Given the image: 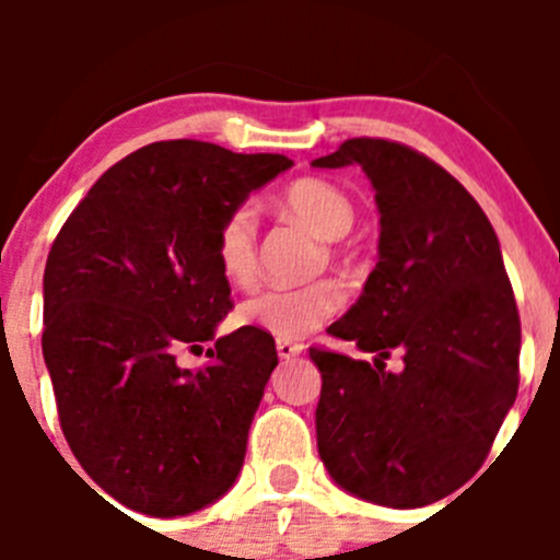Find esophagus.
Returning <instances> with one entry per match:
<instances>
[{
	"instance_id": "1",
	"label": "esophagus",
	"mask_w": 560,
	"mask_h": 560,
	"mask_svg": "<svg viewBox=\"0 0 560 560\" xmlns=\"http://www.w3.org/2000/svg\"><path fill=\"white\" fill-rule=\"evenodd\" d=\"M276 352H279L281 360H292V358H298V354H303V343L279 338V341H276Z\"/></svg>"
}]
</instances>
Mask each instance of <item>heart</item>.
Returning <instances> with one entry per match:
<instances>
[{"label": "heart", "mask_w": 560, "mask_h": 560, "mask_svg": "<svg viewBox=\"0 0 560 560\" xmlns=\"http://www.w3.org/2000/svg\"><path fill=\"white\" fill-rule=\"evenodd\" d=\"M284 206L322 238H341L354 224V206L338 186L322 178H301L284 191ZM217 259L224 279L238 287L257 279V211L241 202L224 217L217 233ZM341 290L332 281L287 287L273 284L241 303V319L276 338H306L341 308Z\"/></svg>", "instance_id": "b5f03b06"}]
</instances>
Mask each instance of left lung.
Returning <instances> with one entry per match:
<instances>
[{"instance_id":"8db88e82","label":"left lung","mask_w":560,"mask_h":560,"mask_svg":"<svg viewBox=\"0 0 560 560\" xmlns=\"http://www.w3.org/2000/svg\"><path fill=\"white\" fill-rule=\"evenodd\" d=\"M312 165H360L380 208V262L330 325L376 352V369L308 349L322 374L319 457L371 504H433L479 471L517 398L521 316L499 238L460 180L409 145L352 138ZM393 348L398 375L381 363Z\"/></svg>"}]
</instances>
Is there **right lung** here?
Masks as SVG:
<instances>
[{"instance_id":"1","label":"right lung","mask_w":560,"mask_h":560,"mask_svg":"<svg viewBox=\"0 0 560 560\" xmlns=\"http://www.w3.org/2000/svg\"><path fill=\"white\" fill-rule=\"evenodd\" d=\"M281 154L200 140L151 143L107 171L50 246L43 358L83 471L151 517L189 515L238 479L248 428L279 365L273 336L238 327L217 259L224 217L290 171ZM213 340L200 372L180 348Z\"/></svg>"}]
</instances>
